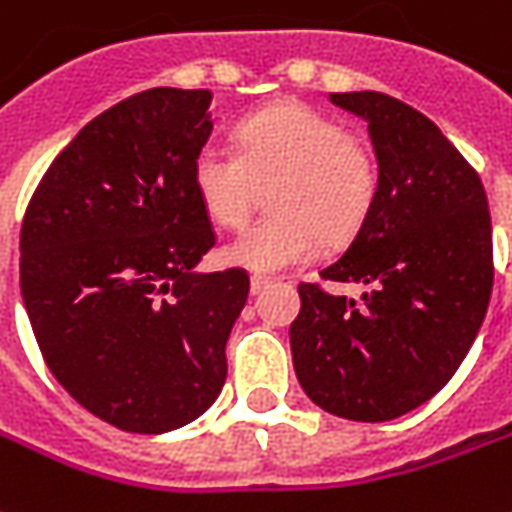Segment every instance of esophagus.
Masks as SVG:
<instances>
[{"label": "esophagus", "mask_w": 512, "mask_h": 512, "mask_svg": "<svg viewBox=\"0 0 512 512\" xmlns=\"http://www.w3.org/2000/svg\"><path fill=\"white\" fill-rule=\"evenodd\" d=\"M269 285H271L269 277H260V274H252V277H249V291H252V294H260V291H266Z\"/></svg>", "instance_id": "obj_1"}]
</instances>
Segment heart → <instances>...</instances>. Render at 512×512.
Masks as SVG:
<instances>
[{"label": "heart", "instance_id": "1", "mask_svg": "<svg viewBox=\"0 0 512 512\" xmlns=\"http://www.w3.org/2000/svg\"><path fill=\"white\" fill-rule=\"evenodd\" d=\"M271 215L221 249L229 266L280 274L305 266L325 238H353L373 210L378 168L342 123L300 103L257 111L241 125V148L210 139L193 159V187L218 227L249 221L260 184H273Z\"/></svg>", "mask_w": 512, "mask_h": 512}]
</instances>
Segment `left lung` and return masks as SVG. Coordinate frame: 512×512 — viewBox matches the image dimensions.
Here are the masks:
<instances>
[{"instance_id":"1","label":"left lung","mask_w":512,"mask_h":512,"mask_svg":"<svg viewBox=\"0 0 512 512\" xmlns=\"http://www.w3.org/2000/svg\"><path fill=\"white\" fill-rule=\"evenodd\" d=\"M328 100L367 123L378 193L347 252L319 277L364 291L350 300L302 283L291 356L316 406L384 423L446 387L485 322L493 288L488 196L476 170L417 109L381 92Z\"/></svg>"}]
</instances>
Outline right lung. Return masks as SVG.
Returning a JSON list of instances; mask_svg holds the SVG:
<instances>
[{
    "instance_id": "obj_1",
    "label": "right lung",
    "mask_w": 512,
    "mask_h": 512,
    "mask_svg": "<svg viewBox=\"0 0 512 512\" xmlns=\"http://www.w3.org/2000/svg\"><path fill=\"white\" fill-rule=\"evenodd\" d=\"M210 89H148L55 156L22 224V300L55 381L111 426L162 434L227 378L243 269L196 271L215 243L193 187Z\"/></svg>"
}]
</instances>
